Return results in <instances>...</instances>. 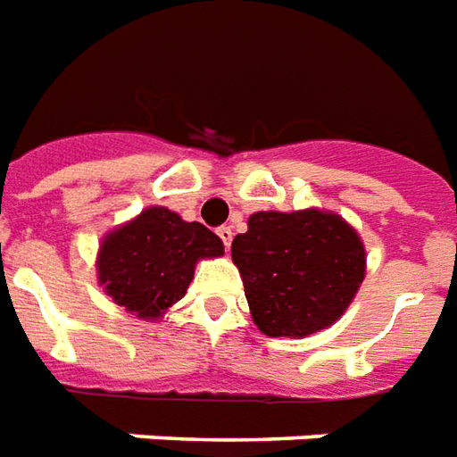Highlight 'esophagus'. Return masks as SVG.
I'll use <instances>...</instances> for the list:
<instances>
[{
    "label": "esophagus",
    "mask_w": 457,
    "mask_h": 457,
    "mask_svg": "<svg viewBox=\"0 0 457 457\" xmlns=\"http://www.w3.org/2000/svg\"><path fill=\"white\" fill-rule=\"evenodd\" d=\"M216 234H219V238H221L226 248L231 245V241H234V228H231V226H221V228H219Z\"/></svg>",
    "instance_id": "1"
}]
</instances>
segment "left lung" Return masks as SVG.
Here are the masks:
<instances>
[{
  "mask_svg": "<svg viewBox=\"0 0 457 457\" xmlns=\"http://www.w3.org/2000/svg\"><path fill=\"white\" fill-rule=\"evenodd\" d=\"M245 300L268 337H307L337 322L367 273L359 234L320 209L255 212L231 244Z\"/></svg>",
  "mask_w": 457,
  "mask_h": 457,
  "instance_id": "1",
  "label": "left lung"
}]
</instances>
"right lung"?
Wrapping results in <instances>:
<instances>
[{"instance_id":"add662e5","label":"right lung","mask_w":457,"mask_h":457,"mask_svg":"<svg viewBox=\"0 0 457 457\" xmlns=\"http://www.w3.org/2000/svg\"><path fill=\"white\" fill-rule=\"evenodd\" d=\"M223 255V241L199 221L150 206L110 231L98 251V283L142 320H157L192 283L196 261Z\"/></svg>"}]
</instances>
